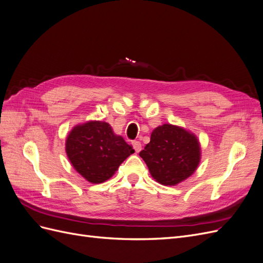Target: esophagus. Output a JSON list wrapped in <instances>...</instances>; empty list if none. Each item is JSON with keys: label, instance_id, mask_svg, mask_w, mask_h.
Here are the masks:
<instances>
[{"label": "esophagus", "instance_id": "34e87169", "mask_svg": "<svg viewBox=\"0 0 263 263\" xmlns=\"http://www.w3.org/2000/svg\"><path fill=\"white\" fill-rule=\"evenodd\" d=\"M132 145H133V148L135 149V151H136V153H139V151L141 150V144H140V141L135 140V141L132 142Z\"/></svg>", "mask_w": 263, "mask_h": 263}]
</instances>
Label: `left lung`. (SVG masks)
I'll return each instance as SVG.
<instances>
[{
	"instance_id": "8db88e82",
	"label": "left lung",
	"mask_w": 263,
	"mask_h": 263,
	"mask_svg": "<svg viewBox=\"0 0 263 263\" xmlns=\"http://www.w3.org/2000/svg\"><path fill=\"white\" fill-rule=\"evenodd\" d=\"M139 156L162 185H177L190 178L201 161V145L193 133L181 126L163 124L151 133L150 142Z\"/></svg>"
}]
</instances>
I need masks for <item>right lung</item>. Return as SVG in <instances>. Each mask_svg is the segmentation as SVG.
<instances>
[{
    "instance_id": "add662e5",
    "label": "right lung",
    "mask_w": 263,
    "mask_h": 263,
    "mask_svg": "<svg viewBox=\"0 0 263 263\" xmlns=\"http://www.w3.org/2000/svg\"><path fill=\"white\" fill-rule=\"evenodd\" d=\"M135 150L106 122L76 125L66 139V154L74 170L91 183L105 182Z\"/></svg>"
}]
</instances>
